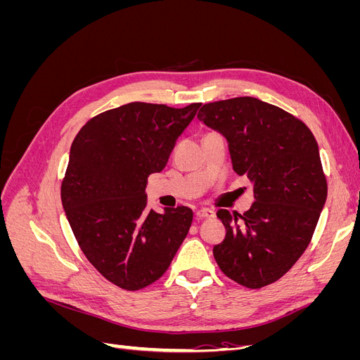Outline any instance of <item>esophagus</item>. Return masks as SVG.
Listing matches in <instances>:
<instances>
[{
  "label": "esophagus",
  "mask_w": 360,
  "mask_h": 360,
  "mask_svg": "<svg viewBox=\"0 0 360 360\" xmlns=\"http://www.w3.org/2000/svg\"><path fill=\"white\" fill-rule=\"evenodd\" d=\"M214 213L212 210H198L197 213H195V217H197V221H201V219H209V217H213Z\"/></svg>",
  "instance_id": "1"
}]
</instances>
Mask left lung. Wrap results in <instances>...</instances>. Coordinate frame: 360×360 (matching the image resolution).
<instances>
[{
	"label": "left lung",
	"instance_id": "8db88e82",
	"mask_svg": "<svg viewBox=\"0 0 360 360\" xmlns=\"http://www.w3.org/2000/svg\"><path fill=\"white\" fill-rule=\"evenodd\" d=\"M198 118L225 136L233 169L254 184L248 212H217L226 234L214 259L237 284L266 287L302 257L328 198L317 141L299 118L255 97L205 103Z\"/></svg>",
	"mask_w": 360,
	"mask_h": 360
}]
</instances>
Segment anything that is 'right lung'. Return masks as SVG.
<instances>
[{
    "instance_id": "1",
    "label": "right lung",
    "mask_w": 360,
    "mask_h": 360,
    "mask_svg": "<svg viewBox=\"0 0 360 360\" xmlns=\"http://www.w3.org/2000/svg\"><path fill=\"white\" fill-rule=\"evenodd\" d=\"M200 106L132 102L93 117L73 139L63 209L86 259L120 288L153 284L188 236L192 210H148L146 186Z\"/></svg>"
}]
</instances>
